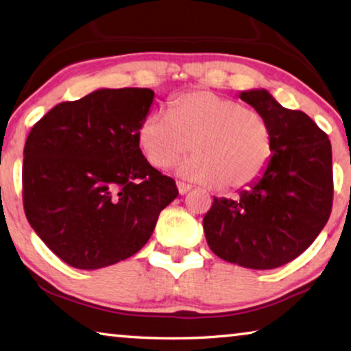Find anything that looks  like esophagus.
Returning a JSON list of instances; mask_svg holds the SVG:
<instances>
[{
    "label": "esophagus",
    "mask_w": 351,
    "mask_h": 351,
    "mask_svg": "<svg viewBox=\"0 0 351 351\" xmlns=\"http://www.w3.org/2000/svg\"><path fill=\"white\" fill-rule=\"evenodd\" d=\"M176 187H178V192H180V195H186V193L192 189L191 184H186V182H181V181L176 182Z\"/></svg>",
    "instance_id": "1"
}]
</instances>
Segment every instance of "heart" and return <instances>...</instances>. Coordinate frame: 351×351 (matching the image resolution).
<instances>
[{"label":"heart","mask_w":351,"mask_h":351,"mask_svg":"<svg viewBox=\"0 0 351 351\" xmlns=\"http://www.w3.org/2000/svg\"><path fill=\"white\" fill-rule=\"evenodd\" d=\"M149 164L167 169L189 148L193 154L178 173L223 191L247 187L264 173L274 138L263 115L210 90H192L170 99L167 112L154 110L137 131Z\"/></svg>","instance_id":"b5f03b06"}]
</instances>
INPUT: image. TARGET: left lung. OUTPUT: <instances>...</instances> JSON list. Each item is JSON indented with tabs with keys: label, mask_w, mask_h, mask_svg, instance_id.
I'll use <instances>...</instances> for the list:
<instances>
[{
	"label": "left lung",
	"mask_w": 351,
	"mask_h": 351,
	"mask_svg": "<svg viewBox=\"0 0 351 351\" xmlns=\"http://www.w3.org/2000/svg\"><path fill=\"white\" fill-rule=\"evenodd\" d=\"M239 97L267 120L274 149L264 173L236 199L214 197L204 236L223 261L270 270L302 254L330 219L331 143L308 115L282 108L265 88Z\"/></svg>",
	"instance_id": "obj_1"
}]
</instances>
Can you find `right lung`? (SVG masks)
Returning a JSON list of instances; mask_svg holds the SVG:
<instances>
[{
  "label": "right lung",
  "mask_w": 351,
  "mask_h": 351,
  "mask_svg": "<svg viewBox=\"0 0 351 351\" xmlns=\"http://www.w3.org/2000/svg\"><path fill=\"white\" fill-rule=\"evenodd\" d=\"M153 98L152 88H98L54 106L26 138V219L75 269L136 254L178 197L175 181L148 164L137 142Z\"/></svg>",
  "instance_id": "obj_1"
}]
</instances>
